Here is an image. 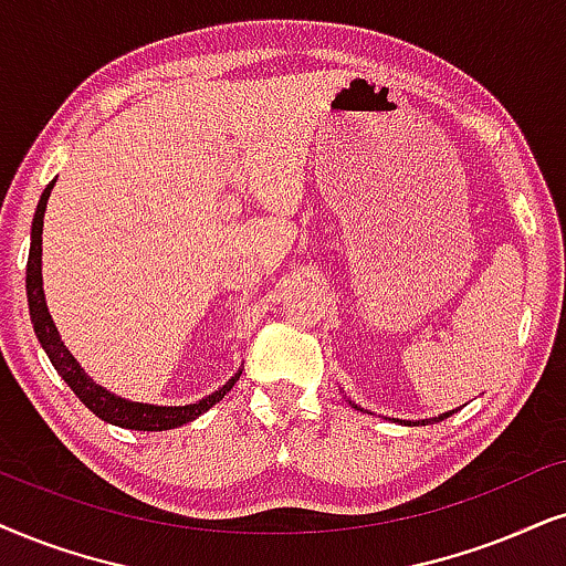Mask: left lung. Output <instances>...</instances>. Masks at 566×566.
Segmentation results:
<instances>
[{
  "label": "left lung",
  "instance_id": "8db88e82",
  "mask_svg": "<svg viewBox=\"0 0 566 566\" xmlns=\"http://www.w3.org/2000/svg\"><path fill=\"white\" fill-rule=\"evenodd\" d=\"M347 402L353 405V407H357V405L353 402V399H347ZM357 410H363V407H357ZM452 412H454V410H449V412H441L439 418H426V420H397V418H391V420H395V423H405V426H426V423H439V420L449 418V415H452Z\"/></svg>",
  "mask_w": 566,
  "mask_h": 566
}]
</instances>
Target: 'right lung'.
Here are the masks:
<instances>
[{
	"label": "right lung",
	"instance_id": "add662e5",
	"mask_svg": "<svg viewBox=\"0 0 566 566\" xmlns=\"http://www.w3.org/2000/svg\"><path fill=\"white\" fill-rule=\"evenodd\" d=\"M54 182L56 180L46 185V190L41 192L39 206H35L33 227H31V253H28V269H25V292H28V311H31V324H33L35 336H39L41 347H44L49 360H52L54 370L64 378V381H67L70 389L75 391L77 399H81L93 415H98V418L112 426L130 428V431H169V428L192 423V420L200 418L206 410H211L213 405L224 399L227 391L240 381L242 368L230 378V381L221 384L217 391H211L209 397L198 399V402L148 405V402H133V399L114 395V391L106 389V386L93 381V378L81 368V363L75 360V355L64 347L62 336L56 332L52 321V313H49L46 307L44 276H41V234H44V213H46V203H49V196H52Z\"/></svg>",
	"mask_w": 566,
	"mask_h": 566
}]
</instances>
